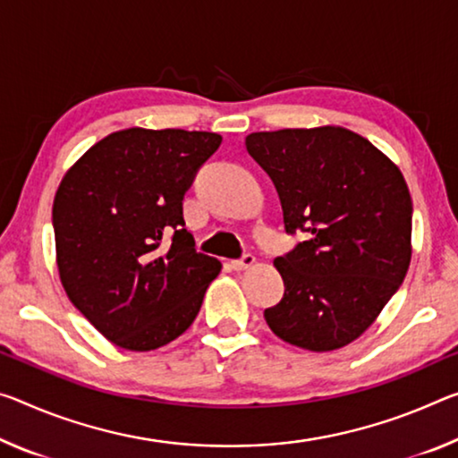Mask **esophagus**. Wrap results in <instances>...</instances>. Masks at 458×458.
I'll list each match as a JSON object with an SVG mask.
<instances>
[{"label":"esophagus","mask_w":458,"mask_h":458,"mask_svg":"<svg viewBox=\"0 0 458 458\" xmlns=\"http://www.w3.org/2000/svg\"><path fill=\"white\" fill-rule=\"evenodd\" d=\"M252 265H255V257H252L250 252H246L242 259L232 260V268H234V271H244V268H250Z\"/></svg>","instance_id":"1"}]
</instances>
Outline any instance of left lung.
<instances>
[{"instance_id":"1","label":"left lung","mask_w":458,"mask_h":458,"mask_svg":"<svg viewBox=\"0 0 458 458\" xmlns=\"http://www.w3.org/2000/svg\"><path fill=\"white\" fill-rule=\"evenodd\" d=\"M279 193L287 232H310L273 260L285 283L268 328L311 352L351 344L397 292L411 260V198L399 166L343 126L246 136Z\"/></svg>"}]
</instances>
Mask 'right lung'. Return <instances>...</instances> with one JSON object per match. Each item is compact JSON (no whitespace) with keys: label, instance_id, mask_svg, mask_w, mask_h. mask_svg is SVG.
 <instances>
[{"label":"right lung","instance_id":"right-lung-1","mask_svg":"<svg viewBox=\"0 0 458 458\" xmlns=\"http://www.w3.org/2000/svg\"><path fill=\"white\" fill-rule=\"evenodd\" d=\"M220 142L214 132L134 126L101 138L64 173L53 203L59 277L115 346L173 343L220 273V260L195 252L181 203Z\"/></svg>","mask_w":458,"mask_h":458}]
</instances>
